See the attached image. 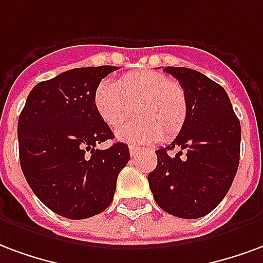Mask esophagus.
I'll return each mask as SVG.
<instances>
[{"label":"esophagus","mask_w":263,"mask_h":263,"mask_svg":"<svg viewBox=\"0 0 263 263\" xmlns=\"http://www.w3.org/2000/svg\"><path fill=\"white\" fill-rule=\"evenodd\" d=\"M129 151L132 155H136L139 153V147H136V145H130L129 147Z\"/></svg>","instance_id":"esophagus-1"}]
</instances>
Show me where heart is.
I'll return each instance as SVG.
<instances>
[{
    "label": "heart",
    "mask_w": 263,
    "mask_h": 263,
    "mask_svg": "<svg viewBox=\"0 0 263 263\" xmlns=\"http://www.w3.org/2000/svg\"><path fill=\"white\" fill-rule=\"evenodd\" d=\"M93 105L109 127H118L136 110V116L116 132L119 140L148 144L168 141L179 133L187 118L186 92L181 84L155 70H136L103 81L95 89Z\"/></svg>",
    "instance_id": "heart-1"
}]
</instances>
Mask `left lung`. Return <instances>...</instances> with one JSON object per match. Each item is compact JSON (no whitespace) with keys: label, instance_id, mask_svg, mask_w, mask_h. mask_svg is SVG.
<instances>
[{"label":"left lung","instance_id":"obj_1","mask_svg":"<svg viewBox=\"0 0 263 263\" xmlns=\"http://www.w3.org/2000/svg\"><path fill=\"white\" fill-rule=\"evenodd\" d=\"M164 71L186 92L187 118L171 144L155 151L158 161L148 174V183L164 212L181 218L203 217L231 187L239 164L241 124L227 92L217 82L185 67H165ZM174 148L180 153L170 157L167 151Z\"/></svg>","mask_w":263,"mask_h":263}]
</instances>
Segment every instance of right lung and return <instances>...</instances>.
<instances>
[{"instance_id": "add662e5", "label": "right lung", "mask_w": 263, "mask_h": 263, "mask_svg": "<svg viewBox=\"0 0 263 263\" xmlns=\"http://www.w3.org/2000/svg\"><path fill=\"white\" fill-rule=\"evenodd\" d=\"M118 67H82L39 82L29 92L18 120L19 161L40 202L63 217L81 220L112 203L119 172L130 160L129 147L115 143L99 118L93 93Z\"/></svg>"}]
</instances>
